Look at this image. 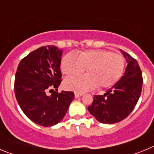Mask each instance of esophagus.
<instances>
[{
  "mask_svg": "<svg viewBox=\"0 0 154 154\" xmlns=\"http://www.w3.org/2000/svg\"><path fill=\"white\" fill-rule=\"evenodd\" d=\"M82 95H83L82 93H79V92H75V98L80 97V96H82Z\"/></svg>",
  "mask_w": 154,
  "mask_h": 154,
  "instance_id": "1",
  "label": "esophagus"
}]
</instances>
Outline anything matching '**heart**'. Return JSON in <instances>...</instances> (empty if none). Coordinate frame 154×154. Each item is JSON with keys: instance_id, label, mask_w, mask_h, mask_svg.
<instances>
[{"instance_id": "obj_1", "label": "heart", "mask_w": 154, "mask_h": 154, "mask_svg": "<svg viewBox=\"0 0 154 154\" xmlns=\"http://www.w3.org/2000/svg\"><path fill=\"white\" fill-rule=\"evenodd\" d=\"M125 58L119 54L106 50H88L78 56L68 53L62 58L61 69L67 76H75L87 69L89 74L69 78L65 81L66 89L79 92L96 88L112 86L122 77L124 72Z\"/></svg>"}]
</instances>
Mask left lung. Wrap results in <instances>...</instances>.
Returning <instances> with one entry per match:
<instances>
[{"label": "left lung", "instance_id": "obj_1", "mask_svg": "<svg viewBox=\"0 0 154 154\" xmlns=\"http://www.w3.org/2000/svg\"><path fill=\"white\" fill-rule=\"evenodd\" d=\"M121 52L127 61L124 75L103 96H94L88 107L89 112L102 123L112 124L126 119L135 108L142 91V72L138 62L126 51Z\"/></svg>", "mask_w": 154, "mask_h": 154}]
</instances>
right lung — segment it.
Masks as SVG:
<instances>
[{
    "label": "right lung",
    "instance_id": "add662e5",
    "mask_svg": "<svg viewBox=\"0 0 154 154\" xmlns=\"http://www.w3.org/2000/svg\"><path fill=\"white\" fill-rule=\"evenodd\" d=\"M62 50L55 46H42L22 58L17 69L16 99L27 117L40 126L59 123L75 97L73 92H58L62 81ZM48 90L51 95L47 94Z\"/></svg>",
    "mask_w": 154,
    "mask_h": 154
}]
</instances>
